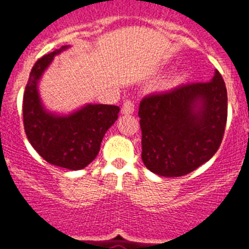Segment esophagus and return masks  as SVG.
<instances>
[{"label":"esophagus","instance_id":"34e87169","mask_svg":"<svg viewBox=\"0 0 249 249\" xmlns=\"http://www.w3.org/2000/svg\"><path fill=\"white\" fill-rule=\"evenodd\" d=\"M134 110H135V104H134L133 100L127 99L123 103V107H122L123 114H133Z\"/></svg>","mask_w":249,"mask_h":249}]
</instances>
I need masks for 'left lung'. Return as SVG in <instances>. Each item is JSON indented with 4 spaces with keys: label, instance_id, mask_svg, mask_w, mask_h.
Masks as SVG:
<instances>
[{
    "label": "left lung",
    "instance_id": "1",
    "mask_svg": "<svg viewBox=\"0 0 249 249\" xmlns=\"http://www.w3.org/2000/svg\"><path fill=\"white\" fill-rule=\"evenodd\" d=\"M200 105V109H196ZM141 159L151 172L183 176L216 154L227 123V89L216 71L211 82L183 84L140 102Z\"/></svg>",
    "mask_w": 249,
    "mask_h": 249
}]
</instances>
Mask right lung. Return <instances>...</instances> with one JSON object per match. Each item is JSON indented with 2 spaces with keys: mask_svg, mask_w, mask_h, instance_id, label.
<instances>
[{
  "mask_svg": "<svg viewBox=\"0 0 249 249\" xmlns=\"http://www.w3.org/2000/svg\"><path fill=\"white\" fill-rule=\"evenodd\" d=\"M43 55L30 73L23 94V125L36 151L54 166L68 170L84 169L97 158L107 130L118 119L119 107L89 104L69 116H55L42 108L37 82L57 53Z\"/></svg>",
  "mask_w": 249,
  "mask_h": 249,
  "instance_id": "1",
  "label": "right lung"
}]
</instances>
